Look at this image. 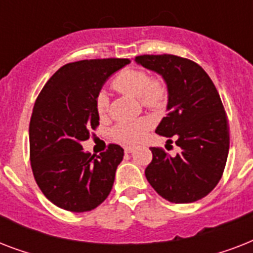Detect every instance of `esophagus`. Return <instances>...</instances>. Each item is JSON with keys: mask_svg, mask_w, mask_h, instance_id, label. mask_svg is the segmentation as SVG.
Listing matches in <instances>:
<instances>
[{"mask_svg": "<svg viewBox=\"0 0 253 253\" xmlns=\"http://www.w3.org/2000/svg\"><path fill=\"white\" fill-rule=\"evenodd\" d=\"M125 154H131L132 151H134V147H131V146H125Z\"/></svg>", "mask_w": 253, "mask_h": 253, "instance_id": "esophagus-1", "label": "esophagus"}]
</instances>
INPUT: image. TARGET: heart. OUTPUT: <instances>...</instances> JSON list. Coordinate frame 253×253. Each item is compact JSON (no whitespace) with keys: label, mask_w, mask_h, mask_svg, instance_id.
<instances>
[{"label":"heart","mask_w":253,"mask_h":253,"mask_svg":"<svg viewBox=\"0 0 253 253\" xmlns=\"http://www.w3.org/2000/svg\"><path fill=\"white\" fill-rule=\"evenodd\" d=\"M111 86L115 90L139 98L143 106L158 109L167 101L166 84L160 80H152L148 72L143 69H123L113 79ZM95 110L99 118H105L109 110V99L103 93L95 99ZM152 126L151 119L139 118L118 123L111 131V136L117 142L125 144H135L142 140Z\"/></svg>","instance_id":"heart-1"}]
</instances>
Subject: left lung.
I'll return each mask as SVG.
<instances>
[{"label":"left lung","mask_w":253,"mask_h":253,"mask_svg":"<svg viewBox=\"0 0 253 253\" xmlns=\"http://www.w3.org/2000/svg\"><path fill=\"white\" fill-rule=\"evenodd\" d=\"M138 64L159 73L168 87V114L156 134L176 139L181 151L170 156L152 147L146 177L158 194L173 204H190L215 188L230 148L227 115L219 93L202 67L174 55H142Z\"/></svg>","instance_id":"1"}]
</instances>
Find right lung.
I'll list each match as a JSON object with an SVG mask.
<instances>
[{"label":"right lung","mask_w":253,"mask_h":253,"mask_svg":"<svg viewBox=\"0 0 253 253\" xmlns=\"http://www.w3.org/2000/svg\"><path fill=\"white\" fill-rule=\"evenodd\" d=\"M128 59H91L63 65L38 95L30 119V160L38 186L57 208L90 211L110 194L123 148L109 144L98 156L81 143L95 130V99Z\"/></svg>","instance_id":"right-lung-1"}]
</instances>
